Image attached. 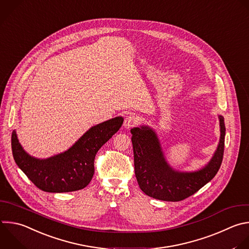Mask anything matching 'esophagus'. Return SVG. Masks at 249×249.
<instances>
[{
	"instance_id": "esophagus-1",
	"label": "esophagus",
	"mask_w": 249,
	"mask_h": 249,
	"mask_svg": "<svg viewBox=\"0 0 249 249\" xmlns=\"http://www.w3.org/2000/svg\"><path fill=\"white\" fill-rule=\"evenodd\" d=\"M138 123H139V120L137 117H135L134 115H128V116H126L123 125L125 128L129 129V128L135 127L136 125H138Z\"/></svg>"
}]
</instances>
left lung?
Masks as SVG:
<instances>
[{
  "instance_id": "8db88e82",
  "label": "left lung",
  "mask_w": 249,
  "mask_h": 249,
  "mask_svg": "<svg viewBox=\"0 0 249 249\" xmlns=\"http://www.w3.org/2000/svg\"><path fill=\"white\" fill-rule=\"evenodd\" d=\"M220 141L211 160L194 172H179L165 159L154 130L148 126L131 129L135 174L141 190L148 196L164 201H180L210 182L220 169L224 155L226 127L219 115Z\"/></svg>"
}]
</instances>
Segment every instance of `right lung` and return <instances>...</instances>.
<instances>
[{"label": "right lung", "instance_id": "add662e5", "mask_svg": "<svg viewBox=\"0 0 249 249\" xmlns=\"http://www.w3.org/2000/svg\"><path fill=\"white\" fill-rule=\"evenodd\" d=\"M123 117L117 116L90 128L66 151L47 159L29 155L12 134L13 155L18 166L40 190L69 193L84 189L91 182L98 150L120 129Z\"/></svg>", "mask_w": 249, "mask_h": 249}]
</instances>
